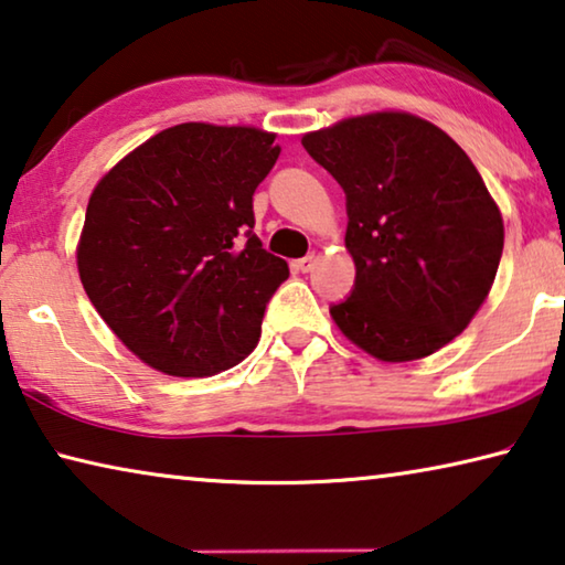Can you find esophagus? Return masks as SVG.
Wrapping results in <instances>:
<instances>
[{"label":"esophagus","mask_w":565,"mask_h":565,"mask_svg":"<svg viewBox=\"0 0 565 565\" xmlns=\"http://www.w3.org/2000/svg\"><path fill=\"white\" fill-rule=\"evenodd\" d=\"M316 263H318L316 255H306V257H300L298 263H295V267H298L300 273H310L312 267H316Z\"/></svg>","instance_id":"obj_1"}]
</instances>
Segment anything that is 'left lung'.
Returning a JSON list of instances; mask_svg holds the SVG:
<instances>
[{"label": "left lung", "mask_w": 565, "mask_h": 565, "mask_svg": "<svg viewBox=\"0 0 565 565\" xmlns=\"http://www.w3.org/2000/svg\"><path fill=\"white\" fill-rule=\"evenodd\" d=\"M345 194L355 282L331 316L381 361L424 359L462 333L502 257V216L475 163L441 128L371 113L302 136Z\"/></svg>", "instance_id": "left-lung-1"}]
</instances>
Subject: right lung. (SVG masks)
<instances>
[{"label": "right lung", "instance_id": "add662e5", "mask_svg": "<svg viewBox=\"0 0 565 565\" xmlns=\"http://www.w3.org/2000/svg\"><path fill=\"white\" fill-rule=\"evenodd\" d=\"M275 136L181 124L113 167L77 245L83 288L110 331L169 376H212L255 349L288 263L253 234Z\"/></svg>", "mask_w": 565, "mask_h": 565}]
</instances>
